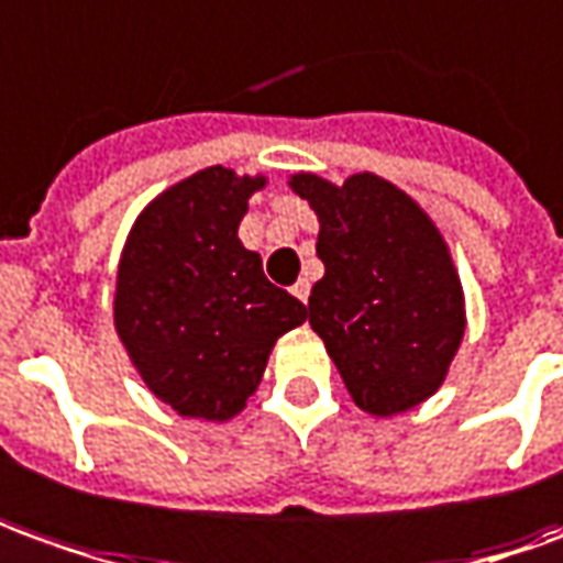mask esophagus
Segmentation results:
<instances>
[{
	"instance_id": "1",
	"label": "esophagus",
	"mask_w": 563,
	"mask_h": 563,
	"mask_svg": "<svg viewBox=\"0 0 563 563\" xmlns=\"http://www.w3.org/2000/svg\"><path fill=\"white\" fill-rule=\"evenodd\" d=\"M290 294H294L300 303H309V282H297V285L290 288Z\"/></svg>"
}]
</instances>
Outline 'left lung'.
<instances>
[{
    "mask_svg": "<svg viewBox=\"0 0 563 563\" xmlns=\"http://www.w3.org/2000/svg\"><path fill=\"white\" fill-rule=\"evenodd\" d=\"M290 189L321 223L312 331L355 405L374 417L405 413L444 383L466 331L448 244L420 205L377 174L343 186L294 174Z\"/></svg>",
    "mask_w": 563,
    "mask_h": 563,
    "instance_id": "8db88e82",
    "label": "left lung"
}]
</instances>
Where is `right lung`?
Listing matches in <instances>:
<instances>
[{"instance_id":"1","label":"right lung","mask_w":563,"mask_h":563,"mask_svg":"<svg viewBox=\"0 0 563 563\" xmlns=\"http://www.w3.org/2000/svg\"><path fill=\"white\" fill-rule=\"evenodd\" d=\"M266 177L205 168L165 189L134 223L115 278V331L156 398L184 417L230 420L263 379L275 340L306 306L239 242Z\"/></svg>"}]
</instances>
